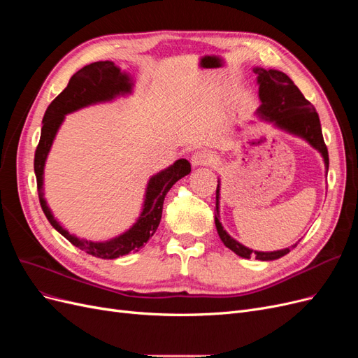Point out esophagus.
Returning <instances> with one entry per match:
<instances>
[{
  "mask_svg": "<svg viewBox=\"0 0 358 358\" xmlns=\"http://www.w3.org/2000/svg\"><path fill=\"white\" fill-rule=\"evenodd\" d=\"M212 161V154L208 152V150H197V152H194V155L191 157V162L192 166H206L209 164V162Z\"/></svg>",
  "mask_w": 358,
  "mask_h": 358,
  "instance_id": "1",
  "label": "esophagus"
}]
</instances>
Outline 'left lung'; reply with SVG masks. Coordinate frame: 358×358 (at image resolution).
Wrapping results in <instances>:
<instances>
[{
    "mask_svg": "<svg viewBox=\"0 0 358 358\" xmlns=\"http://www.w3.org/2000/svg\"><path fill=\"white\" fill-rule=\"evenodd\" d=\"M254 71L255 74H258V92L259 100H262V106L258 107V113L267 119V121L275 122L279 128L287 129L288 133L305 138L306 142H309L313 148L320 150L324 162H326V167L329 169V150L326 143H324L320 117L315 107L305 99V95L300 92L294 82L285 73L264 69H254ZM218 196L220 185L216 187L215 225L222 243L231 249L234 254L243 258H251V255H255L257 259L270 262V259H278L289 252V248L273 252H258L236 242L233 237L227 234L224 227L220 222ZM294 246H297V243Z\"/></svg>",
    "mask_w": 358,
    "mask_h": 358,
    "instance_id": "1",
    "label": "left lung"
}]
</instances>
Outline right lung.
I'll use <instances>...</instances> for the list:
<instances>
[{
  "instance_id": "add662e5",
  "label": "right lung",
  "mask_w": 358,
  "mask_h": 358,
  "mask_svg": "<svg viewBox=\"0 0 358 358\" xmlns=\"http://www.w3.org/2000/svg\"><path fill=\"white\" fill-rule=\"evenodd\" d=\"M131 85L133 83L129 82L128 76L119 70L112 61L92 62L90 66L80 69L78 73H74L67 88L49 104L45 116H43L41 136L34 155V171L37 178L38 200L48 221L70 243L78 246L86 254L104 259H113L129 252H137L154 236L161 221L162 203H164L166 194L180 178L187 176L191 171L189 162L183 158L178 159L175 164L150 178L146 189L143 212L138 216L137 222L124 234L107 242H91L78 239V237L62 229L59 222L53 218L49 206L46 204L45 197H43V171H45L48 154L58 128L64 121V116L78 109H82L85 106L109 101L117 95L131 92Z\"/></svg>"
}]
</instances>
